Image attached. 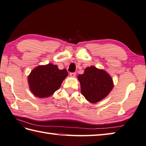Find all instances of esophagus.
<instances>
[{
    "instance_id": "1",
    "label": "esophagus",
    "mask_w": 146,
    "mask_h": 146,
    "mask_svg": "<svg viewBox=\"0 0 146 146\" xmlns=\"http://www.w3.org/2000/svg\"><path fill=\"white\" fill-rule=\"evenodd\" d=\"M76 76V73H70V76L75 77Z\"/></svg>"
}]
</instances>
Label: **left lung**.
Wrapping results in <instances>:
<instances>
[{
  "label": "left lung",
  "mask_w": 146,
  "mask_h": 146,
  "mask_svg": "<svg viewBox=\"0 0 146 146\" xmlns=\"http://www.w3.org/2000/svg\"><path fill=\"white\" fill-rule=\"evenodd\" d=\"M81 92L88 102L95 104L104 99L114 87L111 76L104 70L95 66L85 68L78 76Z\"/></svg>",
  "instance_id": "8db88e82"
}]
</instances>
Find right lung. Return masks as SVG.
Returning <instances> with one entry per match:
<instances>
[{"mask_svg":"<svg viewBox=\"0 0 146 146\" xmlns=\"http://www.w3.org/2000/svg\"><path fill=\"white\" fill-rule=\"evenodd\" d=\"M68 75L66 69L59 70L57 65L48 63L34 68L28 76V82L34 96L45 98L59 89Z\"/></svg>","mask_w":146,"mask_h":146,"instance_id":"1","label":"right lung"}]
</instances>
